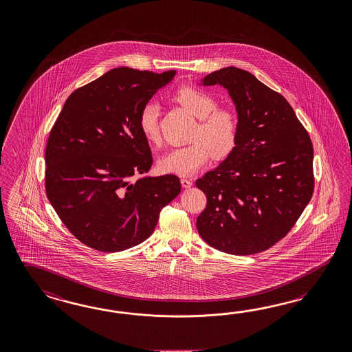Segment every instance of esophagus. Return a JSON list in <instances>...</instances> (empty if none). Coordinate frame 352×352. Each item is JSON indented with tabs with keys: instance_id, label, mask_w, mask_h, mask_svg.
<instances>
[{
	"instance_id": "obj_1",
	"label": "esophagus",
	"mask_w": 352,
	"mask_h": 352,
	"mask_svg": "<svg viewBox=\"0 0 352 352\" xmlns=\"http://www.w3.org/2000/svg\"><path fill=\"white\" fill-rule=\"evenodd\" d=\"M181 185H182V188L189 189V188H191L192 182H191V180H189V179H181Z\"/></svg>"
}]
</instances>
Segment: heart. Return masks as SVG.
I'll return each instance as SVG.
<instances>
[{
	"label": "heart",
	"instance_id": "obj_1",
	"mask_svg": "<svg viewBox=\"0 0 352 352\" xmlns=\"http://www.w3.org/2000/svg\"><path fill=\"white\" fill-rule=\"evenodd\" d=\"M176 100L201 122L192 135L195 142L164 154L160 160V168L164 173L190 176L207 164L211 157L222 160L234 151L238 140V118L230 109L217 108V100L211 94L194 87L180 89ZM139 129L146 140L160 141V105L157 102L151 101L142 107Z\"/></svg>",
	"mask_w": 352,
	"mask_h": 352
}]
</instances>
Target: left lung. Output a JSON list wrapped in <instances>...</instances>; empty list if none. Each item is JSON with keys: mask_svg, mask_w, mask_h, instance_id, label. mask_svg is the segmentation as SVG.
Here are the masks:
<instances>
[{"mask_svg": "<svg viewBox=\"0 0 352 352\" xmlns=\"http://www.w3.org/2000/svg\"><path fill=\"white\" fill-rule=\"evenodd\" d=\"M199 85L228 90L239 127L234 151L195 182L207 197L198 232L225 253L266 251L288 234L311 199L310 136L289 102L250 72L226 67Z\"/></svg>", "mask_w": 352, "mask_h": 352, "instance_id": "obj_1", "label": "left lung"}]
</instances>
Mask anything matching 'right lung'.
Returning a JSON list of instances; mask_svg holds the SVG:
<instances>
[{"instance_id":"obj_1","label":"right lung","mask_w":352,"mask_h":352,"mask_svg":"<svg viewBox=\"0 0 352 352\" xmlns=\"http://www.w3.org/2000/svg\"><path fill=\"white\" fill-rule=\"evenodd\" d=\"M176 72L120 67L72 92L46 146V194L72 234L91 248L121 252L148 239L181 191L175 175L146 176L151 148L139 114ZM142 174L138 182L132 175Z\"/></svg>"}]
</instances>
